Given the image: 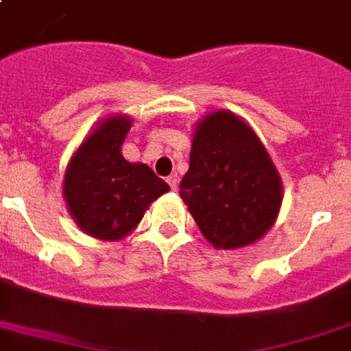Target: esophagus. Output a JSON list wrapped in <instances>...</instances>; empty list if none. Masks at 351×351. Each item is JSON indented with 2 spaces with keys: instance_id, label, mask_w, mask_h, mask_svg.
I'll return each mask as SVG.
<instances>
[{
  "instance_id": "1",
  "label": "esophagus",
  "mask_w": 351,
  "mask_h": 351,
  "mask_svg": "<svg viewBox=\"0 0 351 351\" xmlns=\"http://www.w3.org/2000/svg\"><path fill=\"white\" fill-rule=\"evenodd\" d=\"M167 184H169L173 191H176V187H178V178H176V175H171L169 178H167Z\"/></svg>"
}]
</instances>
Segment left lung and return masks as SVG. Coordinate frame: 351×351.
<instances>
[{"instance_id": "left-lung-1", "label": "left lung", "mask_w": 351, "mask_h": 351, "mask_svg": "<svg viewBox=\"0 0 351 351\" xmlns=\"http://www.w3.org/2000/svg\"><path fill=\"white\" fill-rule=\"evenodd\" d=\"M180 197L206 239L234 250L276 223L282 178L252 128L234 112L217 110L195 127Z\"/></svg>"}]
</instances>
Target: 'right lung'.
I'll return each mask as SVG.
<instances>
[{
	"instance_id": "1",
	"label": "right lung",
	"mask_w": 351,
	"mask_h": 351,
	"mask_svg": "<svg viewBox=\"0 0 351 351\" xmlns=\"http://www.w3.org/2000/svg\"><path fill=\"white\" fill-rule=\"evenodd\" d=\"M130 117L110 116L80 143L64 175V199L69 215L84 234L119 241L132 232L147 208L169 186L145 164H130L121 145Z\"/></svg>"
}]
</instances>
